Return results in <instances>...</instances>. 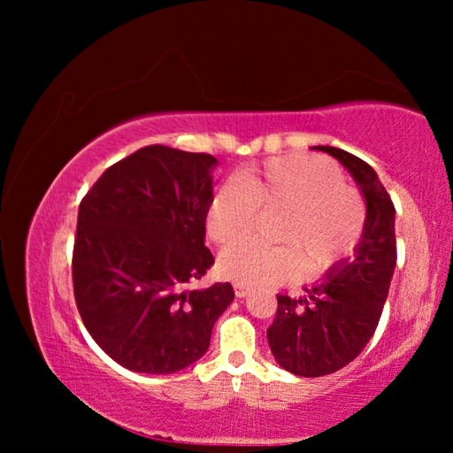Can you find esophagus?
<instances>
[{"mask_svg": "<svg viewBox=\"0 0 453 453\" xmlns=\"http://www.w3.org/2000/svg\"><path fill=\"white\" fill-rule=\"evenodd\" d=\"M234 291H235L237 297H245V296L250 294V288H248V286H242V283H235Z\"/></svg>", "mask_w": 453, "mask_h": 453, "instance_id": "1", "label": "esophagus"}]
</instances>
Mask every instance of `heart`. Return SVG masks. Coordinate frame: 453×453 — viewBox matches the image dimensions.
<instances>
[{
	"label": "heart",
	"instance_id": "obj_1",
	"mask_svg": "<svg viewBox=\"0 0 453 453\" xmlns=\"http://www.w3.org/2000/svg\"><path fill=\"white\" fill-rule=\"evenodd\" d=\"M234 183L213 191L205 208L210 242L229 245L249 234L257 211L283 209L284 216L274 230L280 246L249 241L221 251L218 267L227 280L265 286L286 280L294 267L313 278L332 270L362 240L364 199L324 157H272L243 167Z\"/></svg>",
	"mask_w": 453,
	"mask_h": 453
}]
</instances>
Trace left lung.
<instances>
[{
    "instance_id": "1",
    "label": "left lung",
    "mask_w": 453,
    "mask_h": 453,
    "mask_svg": "<svg viewBox=\"0 0 453 453\" xmlns=\"http://www.w3.org/2000/svg\"><path fill=\"white\" fill-rule=\"evenodd\" d=\"M316 150L334 156L354 175L367 218L354 257L334 265L324 281L305 288L300 300L278 296L267 343L275 362L302 378L334 373L362 354L380 324L397 259L395 208L373 167L332 145Z\"/></svg>"
}]
</instances>
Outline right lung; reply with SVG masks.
Masks as SVG:
<instances>
[{"label":"right lung","instance_id":"1","mask_svg":"<svg viewBox=\"0 0 453 453\" xmlns=\"http://www.w3.org/2000/svg\"><path fill=\"white\" fill-rule=\"evenodd\" d=\"M216 157L145 145L81 199L72 278L89 335L119 365L173 373L210 348L232 283L188 289L213 265L205 208Z\"/></svg>","mask_w":453,"mask_h":453}]
</instances>
